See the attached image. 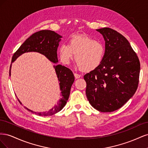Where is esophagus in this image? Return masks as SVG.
<instances>
[{"label":"esophagus","instance_id":"obj_1","mask_svg":"<svg viewBox=\"0 0 148 148\" xmlns=\"http://www.w3.org/2000/svg\"><path fill=\"white\" fill-rule=\"evenodd\" d=\"M74 76H75V78L76 79H77V78H79L81 77L82 75H79V74H78V73H74Z\"/></svg>","mask_w":148,"mask_h":148}]
</instances>
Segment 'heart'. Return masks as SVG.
Instances as JSON below:
<instances>
[{"mask_svg": "<svg viewBox=\"0 0 148 148\" xmlns=\"http://www.w3.org/2000/svg\"><path fill=\"white\" fill-rule=\"evenodd\" d=\"M75 54L77 66L84 71L96 69L102 64L106 55V47L102 42L88 35H73L68 45L62 44L59 47V56L62 63L69 64Z\"/></svg>", "mask_w": 148, "mask_h": 148, "instance_id": "obj_1", "label": "heart"}]
</instances>
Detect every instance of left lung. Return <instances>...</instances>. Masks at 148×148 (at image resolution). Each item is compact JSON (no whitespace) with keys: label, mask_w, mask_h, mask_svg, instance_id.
Segmentation results:
<instances>
[{"label":"left lung","mask_w":148,"mask_h":148,"mask_svg":"<svg viewBox=\"0 0 148 148\" xmlns=\"http://www.w3.org/2000/svg\"><path fill=\"white\" fill-rule=\"evenodd\" d=\"M105 40L106 55L99 67L84 76L89 102L102 112L122 107L135 93L140 63L128 40L109 28L96 29Z\"/></svg>","instance_id":"obj_1"}]
</instances>
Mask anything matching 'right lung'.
<instances>
[{
  "mask_svg": "<svg viewBox=\"0 0 148 148\" xmlns=\"http://www.w3.org/2000/svg\"><path fill=\"white\" fill-rule=\"evenodd\" d=\"M61 38V36L51 30H41L36 32L26 39L14 53L12 59V62H14L20 56L25 52H37L45 56L49 60L53 63H57V51ZM11 66L12 64L10 67V75ZM54 69L60 82V89L62 91V97L57 103V105L48 112H36L26 107L28 111L39 116H50L59 112L65 106L70 96L71 85L74 82V75L71 70L62 65L54 66ZM18 100L20 102L19 99Z\"/></svg>",
  "mask_w": 148,
  "mask_h": 148,
  "instance_id": "obj_1",
  "label": "right lung"
}]
</instances>
